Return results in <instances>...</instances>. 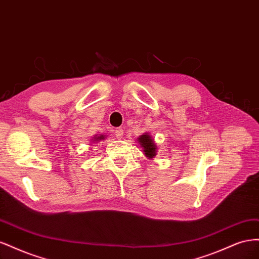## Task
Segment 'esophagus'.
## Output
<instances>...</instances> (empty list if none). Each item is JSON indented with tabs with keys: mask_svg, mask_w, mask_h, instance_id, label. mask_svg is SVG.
<instances>
[{
	"mask_svg": "<svg viewBox=\"0 0 259 259\" xmlns=\"http://www.w3.org/2000/svg\"><path fill=\"white\" fill-rule=\"evenodd\" d=\"M123 133H124V131H123L122 127H117V128H115V131H114V134H115V136H116L117 138H122Z\"/></svg>",
	"mask_w": 259,
	"mask_h": 259,
	"instance_id": "esophagus-1",
	"label": "esophagus"
}]
</instances>
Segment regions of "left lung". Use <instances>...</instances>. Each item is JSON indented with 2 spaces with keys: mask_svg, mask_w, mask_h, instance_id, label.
<instances>
[{
  "mask_svg": "<svg viewBox=\"0 0 259 259\" xmlns=\"http://www.w3.org/2000/svg\"><path fill=\"white\" fill-rule=\"evenodd\" d=\"M138 143L140 147H143L144 149V153L149 159H152L155 156L156 153V145L154 144L152 137L149 134H144L142 136H139L138 138Z\"/></svg>",
  "mask_w": 259,
  "mask_h": 259,
  "instance_id": "obj_1",
  "label": "left lung"
}]
</instances>
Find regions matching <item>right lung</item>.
Segmentation results:
<instances>
[{
  "mask_svg": "<svg viewBox=\"0 0 259 259\" xmlns=\"http://www.w3.org/2000/svg\"><path fill=\"white\" fill-rule=\"evenodd\" d=\"M101 139H105V135H100V136L93 137V142H98V140H101Z\"/></svg>",
  "mask_w": 259,
  "mask_h": 259,
  "instance_id": "obj_1",
  "label": "right lung"
}]
</instances>
